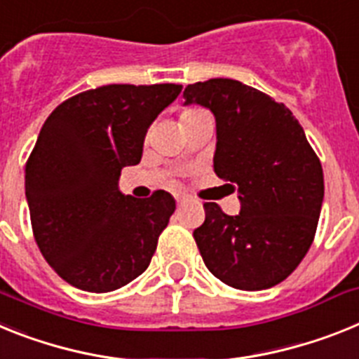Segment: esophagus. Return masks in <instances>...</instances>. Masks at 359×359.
I'll return each instance as SVG.
<instances>
[{
  "instance_id": "esophagus-1",
  "label": "esophagus",
  "mask_w": 359,
  "mask_h": 359,
  "mask_svg": "<svg viewBox=\"0 0 359 359\" xmlns=\"http://www.w3.org/2000/svg\"><path fill=\"white\" fill-rule=\"evenodd\" d=\"M175 201H177V204H184V202H188V197H184V195H177L175 197Z\"/></svg>"
}]
</instances>
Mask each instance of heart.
Here are the masks:
<instances>
[{
  "label": "heart",
  "mask_w": 359,
  "mask_h": 359,
  "mask_svg": "<svg viewBox=\"0 0 359 359\" xmlns=\"http://www.w3.org/2000/svg\"><path fill=\"white\" fill-rule=\"evenodd\" d=\"M205 114V110H202V108H197V106H189V108H184L182 111H180V124H182V128L186 126V124H189L191 121H195L198 117V115Z\"/></svg>",
  "instance_id": "1"
}]
</instances>
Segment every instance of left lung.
<instances>
[{
  "mask_svg": "<svg viewBox=\"0 0 359 359\" xmlns=\"http://www.w3.org/2000/svg\"><path fill=\"white\" fill-rule=\"evenodd\" d=\"M184 104L217 121L215 173L238 189L240 213L205 202L193 231L205 267L220 282L260 291L283 282L309 251L323 202L322 162L283 102L235 79L188 85Z\"/></svg>",
  "mask_w": 359,
  "mask_h": 359,
  "instance_id": "1",
  "label": "left lung"
}]
</instances>
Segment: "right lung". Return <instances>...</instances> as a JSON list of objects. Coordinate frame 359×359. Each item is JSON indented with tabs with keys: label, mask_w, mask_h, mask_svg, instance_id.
I'll return each instance as SVG.
<instances>
[{
	"label": "right lung",
	"mask_w": 359,
	"mask_h": 359,
	"mask_svg": "<svg viewBox=\"0 0 359 359\" xmlns=\"http://www.w3.org/2000/svg\"><path fill=\"white\" fill-rule=\"evenodd\" d=\"M180 85H106L48 115L25 166L36 244L70 285L110 292L146 271L175 211L168 191H119L124 166L141 162L149 124Z\"/></svg>",
	"instance_id": "right-lung-1"
}]
</instances>
